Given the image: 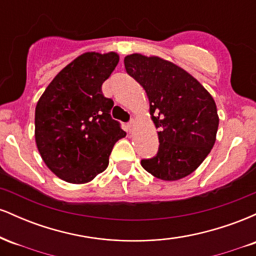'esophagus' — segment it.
Returning <instances> with one entry per match:
<instances>
[{
  "instance_id": "34e87169",
  "label": "esophagus",
  "mask_w": 256,
  "mask_h": 256,
  "mask_svg": "<svg viewBox=\"0 0 256 256\" xmlns=\"http://www.w3.org/2000/svg\"><path fill=\"white\" fill-rule=\"evenodd\" d=\"M134 119H131L130 122H128V128H131L132 126H134Z\"/></svg>"
}]
</instances>
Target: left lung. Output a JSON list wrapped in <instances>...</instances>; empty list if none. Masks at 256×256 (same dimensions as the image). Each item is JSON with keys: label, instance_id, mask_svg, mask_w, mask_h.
Wrapping results in <instances>:
<instances>
[{"label": "left lung", "instance_id": "1", "mask_svg": "<svg viewBox=\"0 0 256 256\" xmlns=\"http://www.w3.org/2000/svg\"><path fill=\"white\" fill-rule=\"evenodd\" d=\"M128 76L143 86L158 128L156 155L143 158L146 172L177 180L195 171L216 143L219 118L216 102L201 84L177 64L140 54L124 58Z\"/></svg>", "mask_w": 256, "mask_h": 256}]
</instances>
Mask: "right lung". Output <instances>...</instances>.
I'll return each instance as SVG.
<instances>
[{
  "instance_id": "right-lung-1",
  "label": "right lung",
  "mask_w": 256,
  "mask_h": 256,
  "mask_svg": "<svg viewBox=\"0 0 256 256\" xmlns=\"http://www.w3.org/2000/svg\"><path fill=\"white\" fill-rule=\"evenodd\" d=\"M119 62L116 52H85L48 85L34 112L40 156L58 178L88 183L104 172L116 140L126 136L110 116L112 98L102 84Z\"/></svg>"
}]
</instances>
